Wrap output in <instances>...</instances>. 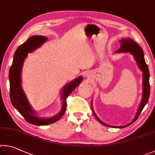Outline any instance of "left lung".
I'll return each mask as SVG.
<instances>
[{
  "instance_id": "1",
  "label": "left lung",
  "mask_w": 155,
  "mask_h": 155,
  "mask_svg": "<svg viewBox=\"0 0 155 155\" xmlns=\"http://www.w3.org/2000/svg\"><path fill=\"white\" fill-rule=\"evenodd\" d=\"M120 43L121 46L120 48L118 49V51H115V53H127L129 52L131 54L134 56V58L136 61L137 64L139 67L140 69L142 71V101H141L140 104L139 105V107H138L137 112L136 114V116L134 118V120L130 123L129 124H127V125L124 126H112L109 125V124H105L104 122H102L100 119L98 118V116H97L95 112H94V110L93 108V103L91 101V108L92 111H93L94 116H95L97 120H98L100 123L104 124L107 127H116V128H124V127H126L129 126L131 123H134L135 120H137V118L139 117L140 113L142 112V110L143 109L146 104L148 103L149 96H150V84H149V79H150V73H149V70L148 65L146 64V61L144 60V54H143V51L142 48L137 44V43L133 41L130 38H127V39H124L123 38L120 40Z\"/></svg>"
}]
</instances>
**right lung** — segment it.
<instances>
[{
    "label": "right lung",
    "instance_id": "right-lung-1",
    "mask_svg": "<svg viewBox=\"0 0 155 155\" xmlns=\"http://www.w3.org/2000/svg\"><path fill=\"white\" fill-rule=\"evenodd\" d=\"M47 39L46 37L35 35L30 37L25 43L19 46L13 56V63L10 67L9 74L10 99L12 105L28 123L38 126L48 125L55 123L64 115L67 108V98L83 80L82 76H79L62 87L61 90L62 108L58 114L50 118L39 117L36 115L37 114L31 107L21 86V69L28 53H31L41 47Z\"/></svg>",
    "mask_w": 155,
    "mask_h": 155
}]
</instances>
